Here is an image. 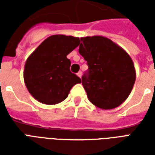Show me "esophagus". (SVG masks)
I'll use <instances>...</instances> for the list:
<instances>
[{
    "label": "esophagus",
    "instance_id": "esophagus-1",
    "mask_svg": "<svg viewBox=\"0 0 155 155\" xmlns=\"http://www.w3.org/2000/svg\"><path fill=\"white\" fill-rule=\"evenodd\" d=\"M77 75L80 78H81V76H82V72H81V71H79V72L77 73Z\"/></svg>",
    "mask_w": 155,
    "mask_h": 155
}]
</instances>
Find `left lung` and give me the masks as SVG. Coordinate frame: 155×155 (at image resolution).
Here are the masks:
<instances>
[{
	"instance_id": "obj_1",
	"label": "left lung",
	"mask_w": 155,
	"mask_h": 155,
	"mask_svg": "<svg viewBox=\"0 0 155 155\" xmlns=\"http://www.w3.org/2000/svg\"><path fill=\"white\" fill-rule=\"evenodd\" d=\"M79 53L87 61L82 84L89 101L102 110L120 106L129 97L136 72L129 54L101 35L81 37Z\"/></svg>"
}]
</instances>
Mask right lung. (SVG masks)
Returning <instances> with one entry per match:
<instances>
[{
	"label": "right lung",
	"mask_w": 155,
	"mask_h": 155,
	"mask_svg": "<svg viewBox=\"0 0 155 155\" xmlns=\"http://www.w3.org/2000/svg\"><path fill=\"white\" fill-rule=\"evenodd\" d=\"M80 44V38L54 35L48 37L30 54L25 61L24 81L36 101L56 104L67 98L74 84L81 80L70 71L67 54Z\"/></svg>",
	"instance_id": "add662e5"
}]
</instances>
